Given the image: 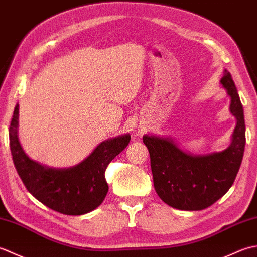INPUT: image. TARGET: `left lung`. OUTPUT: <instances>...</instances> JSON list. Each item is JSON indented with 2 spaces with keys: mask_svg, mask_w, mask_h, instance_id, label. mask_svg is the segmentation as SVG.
<instances>
[{
  "mask_svg": "<svg viewBox=\"0 0 257 257\" xmlns=\"http://www.w3.org/2000/svg\"><path fill=\"white\" fill-rule=\"evenodd\" d=\"M221 84L231 97L230 110L236 118L232 143L225 150L192 156L170 138L145 135L149 150L154 185L159 198L174 209L200 211L221 199L234 182L245 148V121L242 102L231 74L224 70Z\"/></svg>",
  "mask_w": 257,
  "mask_h": 257,
  "instance_id": "left-lung-1",
  "label": "left lung"
}]
</instances>
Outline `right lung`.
<instances>
[{"label":"right lung","mask_w":257,"mask_h":257,"mask_svg":"<svg viewBox=\"0 0 257 257\" xmlns=\"http://www.w3.org/2000/svg\"><path fill=\"white\" fill-rule=\"evenodd\" d=\"M19 105L9 128L10 148L16 171L27 191L50 209L66 215H83L99 206L108 192L105 171L130 141V135L102 141L78 165L56 169L30 159L18 136Z\"/></svg>","instance_id":"1"}]
</instances>
